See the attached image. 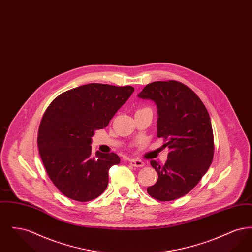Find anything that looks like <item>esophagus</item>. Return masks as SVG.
Returning a JSON list of instances; mask_svg holds the SVG:
<instances>
[{
    "label": "esophagus",
    "mask_w": 252,
    "mask_h": 252,
    "mask_svg": "<svg viewBox=\"0 0 252 252\" xmlns=\"http://www.w3.org/2000/svg\"><path fill=\"white\" fill-rule=\"evenodd\" d=\"M129 164L134 167H143L144 166V162L138 158H132L129 159Z\"/></svg>",
    "instance_id": "obj_1"
}]
</instances>
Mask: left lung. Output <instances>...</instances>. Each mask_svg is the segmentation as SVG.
Listing matches in <instances>:
<instances>
[{"label": "left lung", "instance_id": "left-lung-1", "mask_svg": "<svg viewBox=\"0 0 252 252\" xmlns=\"http://www.w3.org/2000/svg\"><path fill=\"white\" fill-rule=\"evenodd\" d=\"M138 96L156 103L158 137L170 150L164 164L150 161L158 178L147 192L159 201L175 200L195 187L213 161L215 141L210 115L200 98L176 80L147 84Z\"/></svg>", "mask_w": 252, "mask_h": 252}]
</instances>
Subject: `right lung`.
<instances>
[{"label":"right lung","instance_id":"1","mask_svg":"<svg viewBox=\"0 0 252 252\" xmlns=\"http://www.w3.org/2000/svg\"><path fill=\"white\" fill-rule=\"evenodd\" d=\"M133 92L131 86L91 83L62 93L46 108L37 146L50 180L65 196L87 202L106 190L108 170L120 158L113 152L93 155L92 137Z\"/></svg>","mask_w":252,"mask_h":252}]
</instances>
